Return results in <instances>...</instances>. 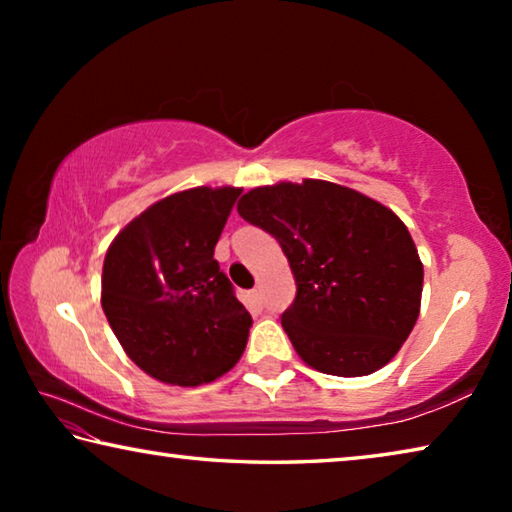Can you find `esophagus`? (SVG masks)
Instances as JSON below:
<instances>
[{
	"instance_id": "34e87169",
	"label": "esophagus",
	"mask_w": 512,
	"mask_h": 512,
	"mask_svg": "<svg viewBox=\"0 0 512 512\" xmlns=\"http://www.w3.org/2000/svg\"><path fill=\"white\" fill-rule=\"evenodd\" d=\"M248 305L253 307V309H259V307H262V293H259V289L248 291Z\"/></svg>"
}]
</instances>
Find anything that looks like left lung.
Listing matches in <instances>:
<instances>
[{
  "instance_id": "8db88e82",
  "label": "left lung",
  "mask_w": 512,
  "mask_h": 512,
  "mask_svg": "<svg viewBox=\"0 0 512 512\" xmlns=\"http://www.w3.org/2000/svg\"><path fill=\"white\" fill-rule=\"evenodd\" d=\"M237 212L289 259L298 293L282 327L307 366L363 377L400 352L420 316L424 277L400 216L314 178L250 189Z\"/></svg>"
}]
</instances>
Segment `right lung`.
Returning a JSON list of instances; mask_svg holds the SVG:
<instances>
[{
	"instance_id": "obj_1",
	"label": "right lung",
	"mask_w": 512,
	"mask_h": 512,
	"mask_svg": "<svg viewBox=\"0 0 512 512\" xmlns=\"http://www.w3.org/2000/svg\"><path fill=\"white\" fill-rule=\"evenodd\" d=\"M239 187L176 192L135 216L103 259L101 305L146 375L201 386L244 354L253 318L214 259Z\"/></svg>"
}]
</instances>
